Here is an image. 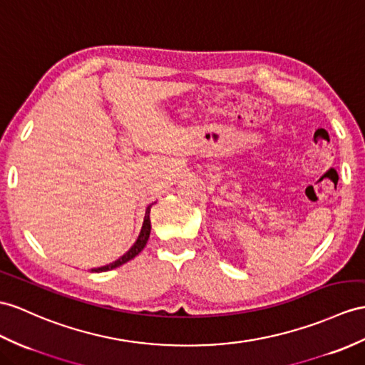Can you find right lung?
<instances>
[{
    "label": "right lung",
    "mask_w": 365,
    "mask_h": 365,
    "mask_svg": "<svg viewBox=\"0 0 365 365\" xmlns=\"http://www.w3.org/2000/svg\"><path fill=\"white\" fill-rule=\"evenodd\" d=\"M150 209H152V204H150V206H148L147 210H145L144 225H142L140 234H139V237H138V240H136V243L131 246V250H130L127 254H123L119 260H115V262H113V263H110V264H106V266H102V268L91 269L93 272H103V271H110V269L118 268V266L130 262L131 259H135V257H136L142 250H144L147 242H148V237H150V229H152V225H150Z\"/></svg>",
    "instance_id": "add662e5"
}]
</instances>
